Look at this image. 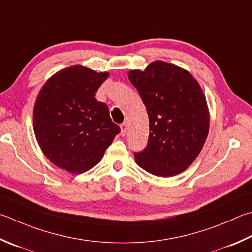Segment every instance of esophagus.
<instances>
[{"instance_id": "34e87169", "label": "esophagus", "mask_w": 252, "mask_h": 252, "mask_svg": "<svg viewBox=\"0 0 252 252\" xmlns=\"http://www.w3.org/2000/svg\"><path fill=\"white\" fill-rule=\"evenodd\" d=\"M120 127H121V135L122 136H125L126 134V131H127V126H126V123L125 122V123H122V125L120 126Z\"/></svg>"}]
</instances>
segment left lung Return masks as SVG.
<instances>
[{
    "instance_id": "8db88e82",
    "label": "left lung",
    "mask_w": 252,
    "mask_h": 252,
    "mask_svg": "<svg viewBox=\"0 0 252 252\" xmlns=\"http://www.w3.org/2000/svg\"><path fill=\"white\" fill-rule=\"evenodd\" d=\"M127 75L149 114V142L134 154L136 164L157 176L184 172L198 157L209 131L200 85L190 72L163 61Z\"/></svg>"
}]
</instances>
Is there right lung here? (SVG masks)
<instances>
[{
	"instance_id": "1",
	"label": "right lung",
	"mask_w": 252,
	"mask_h": 252,
	"mask_svg": "<svg viewBox=\"0 0 252 252\" xmlns=\"http://www.w3.org/2000/svg\"><path fill=\"white\" fill-rule=\"evenodd\" d=\"M109 72L80 65L57 71L36 98L33 126L40 150L54 165L72 174L101 161L120 127L95 93Z\"/></svg>"
}]
</instances>
